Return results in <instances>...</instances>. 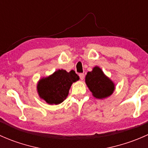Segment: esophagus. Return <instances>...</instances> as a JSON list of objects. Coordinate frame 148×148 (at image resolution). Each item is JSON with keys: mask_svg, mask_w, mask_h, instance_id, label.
Segmentation results:
<instances>
[{"mask_svg": "<svg viewBox=\"0 0 148 148\" xmlns=\"http://www.w3.org/2000/svg\"><path fill=\"white\" fill-rule=\"evenodd\" d=\"M79 77L80 79L83 80L84 79V74H79Z\"/></svg>", "mask_w": 148, "mask_h": 148, "instance_id": "1", "label": "esophagus"}]
</instances>
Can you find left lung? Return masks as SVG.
I'll use <instances>...</instances> for the list:
<instances>
[{
  "mask_svg": "<svg viewBox=\"0 0 148 148\" xmlns=\"http://www.w3.org/2000/svg\"><path fill=\"white\" fill-rule=\"evenodd\" d=\"M85 83L97 99H103L109 97L115 89L114 83L97 66L94 67L92 71H88L85 77Z\"/></svg>",
  "mask_w": 148,
  "mask_h": 148,
  "instance_id": "left-lung-1",
  "label": "left lung"
}]
</instances>
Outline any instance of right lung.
Returning <instances> with one entry per match:
<instances>
[{"label":"right lung","mask_w":148,"mask_h":148,"mask_svg":"<svg viewBox=\"0 0 148 148\" xmlns=\"http://www.w3.org/2000/svg\"><path fill=\"white\" fill-rule=\"evenodd\" d=\"M79 79V77L74 70L67 72L59 69L51 75L42 77L37 83L36 89L41 99L49 104H59L66 99L70 87L74 82Z\"/></svg>","instance_id":"1"}]
</instances>
